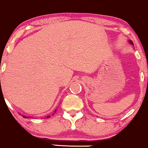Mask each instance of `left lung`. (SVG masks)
Here are the masks:
<instances>
[{"instance_id": "left-lung-1", "label": "left lung", "mask_w": 148, "mask_h": 148, "mask_svg": "<svg viewBox=\"0 0 148 148\" xmlns=\"http://www.w3.org/2000/svg\"><path fill=\"white\" fill-rule=\"evenodd\" d=\"M130 42H131V43H132V44L133 45V42H132V41H131V40H130Z\"/></svg>"}]
</instances>
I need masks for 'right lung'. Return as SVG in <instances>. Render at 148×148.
<instances>
[{
  "mask_svg": "<svg viewBox=\"0 0 148 148\" xmlns=\"http://www.w3.org/2000/svg\"><path fill=\"white\" fill-rule=\"evenodd\" d=\"M48 117H49V116H47V118H48Z\"/></svg>",
  "mask_w": 148,
  "mask_h": 148,
  "instance_id": "1",
  "label": "right lung"
}]
</instances>
